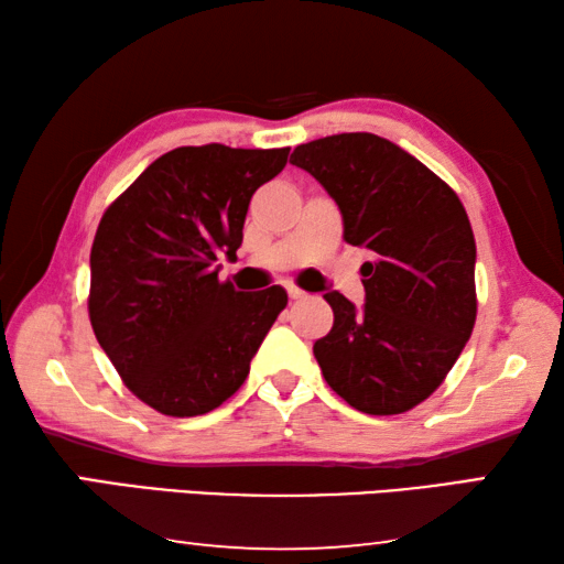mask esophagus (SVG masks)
<instances>
[{
    "instance_id": "esophagus-1",
    "label": "esophagus",
    "mask_w": 564,
    "mask_h": 564,
    "mask_svg": "<svg viewBox=\"0 0 564 564\" xmlns=\"http://www.w3.org/2000/svg\"><path fill=\"white\" fill-rule=\"evenodd\" d=\"M289 299L291 301H301V299H305V291L295 289V285H289Z\"/></svg>"
}]
</instances>
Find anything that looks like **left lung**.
<instances>
[{
    "label": "left lung",
    "instance_id": "8db88e82",
    "mask_svg": "<svg viewBox=\"0 0 564 564\" xmlns=\"http://www.w3.org/2000/svg\"><path fill=\"white\" fill-rule=\"evenodd\" d=\"M291 164L338 204L343 238L376 253L360 269V311L338 291L323 295L333 308L330 333L313 346L323 378L360 413H405L435 393L475 326V236L460 198L366 131L295 147Z\"/></svg>",
    "mask_w": 564,
    "mask_h": 564
}]
</instances>
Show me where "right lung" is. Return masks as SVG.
<instances>
[{
	"label": "right lung",
	"mask_w": 564,
	"mask_h": 564,
	"mask_svg": "<svg viewBox=\"0 0 564 564\" xmlns=\"http://www.w3.org/2000/svg\"><path fill=\"white\" fill-rule=\"evenodd\" d=\"M291 149L178 147L113 198L91 243L89 321L141 403L171 417L226 403L289 303L281 285L241 293L218 256L243 241L248 202Z\"/></svg>",
	"instance_id": "1"
}]
</instances>
